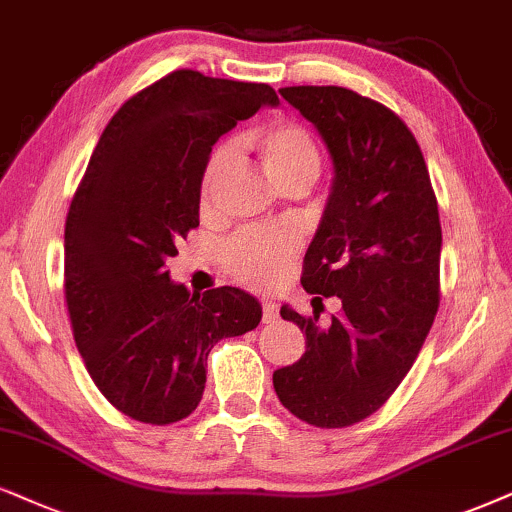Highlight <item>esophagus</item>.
Listing matches in <instances>:
<instances>
[{"mask_svg": "<svg viewBox=\"0 0 512 512\" xmlns=\"http://www.w3.org/2000/svg\"><path fill=\"white\" fill-rule=\"evenodd\" d=\"M278 316V307H276V302H271V300H262V321L264 323H271Z\"/></svg>", "mask_w": 512, "mask_h": 512, "instance_id": "obj_1", "label": "esophagus"}]
</instances>
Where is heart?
Wrapping results in <instances>:
<instances>
[{"mask_svg": "<svg viewBox=\"0 0 512 512\" xmlns=\"http://www.w3.org/2000/svg\"><path fill=\"white\" fill-rule=\"evenodd\" d=\"M252 151L260 155V163L276 189L290 181H312L319 177V148L312 134L295 122H269L248 134ZM229 163V148L219 146L210 153L200 179V200L208 205L219 174ZM293 252V238L286 231H241L224 245V267L238 283L262 288L281 274L283 264Z\"/></svg>", "mask_w": 512, "mask_h": 512, "instance_id": "b5f03b06", "label": "heart"}]
</instances>
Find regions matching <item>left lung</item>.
Instances as JSON below:
<instances>
[{
    "label": "left lung",
    "mask_w": 512,
    "mask_h": 512,
    "mask_svg": "<svg viewBox=\"0 0 512 512\" xmlns=\"http://www.w3.org/2000/svg\"><path fill=\"white\" fill-rule=\"evenodd\" d=\"M319 129L333 186L302 286L312 302L340 297L328 326L288 304L304 354L274 371L281 404L314 428H347L380 409L411 371L439 307L442 224L411 129L383 103L345 87H283Z\"/></svg>",
    "instance_id": "obj_1"
}]
</instances>
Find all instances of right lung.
<instances>
[{
    "label": "right lung",
    "mask_w": 512,
    "mask_h": 512,
    "mask_svg": "<svg viewBox=\"0 0 512 512\" xmlns=\"http://www.w3.org/2000/svg\"><path fill=\"white\" fill-rule=\"evenodd\" d=\"M269 84L174 70L122 103L103 129L66 219V302L84 366L115 409L170 425L203 399L208 354L257 328L245 290L189 293L165 262L198 226L200 179L222 134Z\"/></svg>",
    "instance_id": "1"
}]
</instances>
